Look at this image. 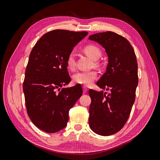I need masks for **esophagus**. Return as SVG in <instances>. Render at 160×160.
I'll list each match as a JSON object with an SVG mask.
<instances>
[{
  "label": "esophagus",
  "instance_id": "34e87169",
  "mask_svg": "<svg viewBox=\"0 0 160 160\" xmlns=\"http://www.w3.org/2000/svg\"><path fill=\"white\" fill-rule=\"evenodd\" d=\"M83 93H87V92H88V88H85V87H83Z\"/></svg>",
  "mask_w": 160,
  "mask_h": 160
}]
</instances>
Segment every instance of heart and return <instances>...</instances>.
Returning <instances> with one entry per match:
<instances>
[{
    "label": "heart",
    "mask_w": 160,
    "mask_h": 160,
    "mask_svg": "<svg viewBox=\"0 0 160 160\" xmlns=\"http://www.w3.org/2000/svg\"><path fill=\"white\" fill-rule=\"evenodd\" d=\"M83 51L94 61L98 60L101 55V51L99 48L94 45H87L84 47ZM66 62L67 67L70 70H74L75 69L76 60L74 52L69 53L67 56ZM95 65H98V64L95 62ZM72 78L75 83L89 86L93 83V82L97 78V72L95 71H79L73 74Z\"/></svg>",
    "instance_id": "b5f03b06"
}]
</instances>
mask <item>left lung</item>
I'll list each match as a JSON object with an SVG mask.
<instances>
[{
    "label": "left lung",
    "instance_id": "8db88e82",
    "mask_svg": "<svg viewBox=\"0 0 160 160\" xmlns=\"http://www.w3.org/2000/svg\"><path fill=\"white\" fill-rule=\"evenodd\" d=\"M108 56L105 73L97 82L103 91H89V127L95 133L108 136L118 132L127 122L138 84V62L130 42L118 34L107 31L91 35Z\"/></svg>",
    "mask_w": 160,
    "mask_h": 160
}]
</instances>
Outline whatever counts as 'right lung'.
<instances>
[{"instance_id":"obj_1","label":"right lung","mask_w":160,"mask_h":160,"mask_svg":"<svg viewBox=\"0 0 160 160\" xmlns=\"http://www.w3.org/2000/svg\"><path fill=\"white\" fill-rule=\"evenodd\" d=\"M88 34L53 30L42 36L30 53L23 82L27 111L34 125L47 133L66 127L69 109L83 94L79 85L61 88L71 81L67 56Z\"/></svg>"}]
</instances>
